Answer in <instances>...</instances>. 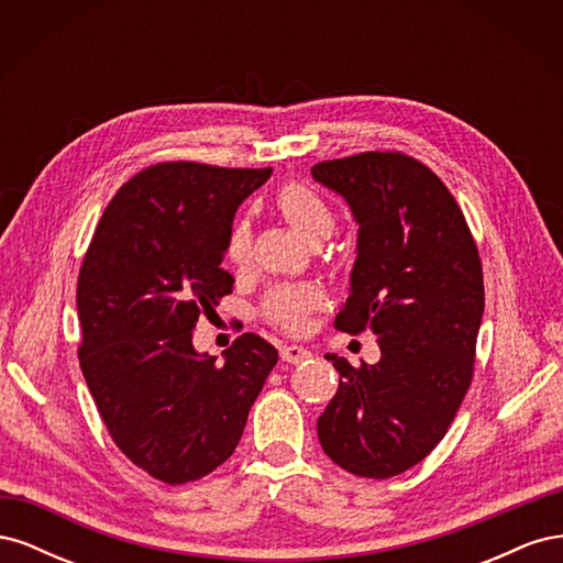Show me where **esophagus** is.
<instances>
[{
	"mask_svg": "<svg viewBox=\"0 0 563 563\" xmlns=\"http://www.w3.org/2000/svg\"><path fill=\"white\" fill-rule=\"evenodd\" d=\"M308 356H310V350L308 347H300V345H286L282 350V360L286 364H300V362L308 360Z\"/></svg>",
	"mask_w": 563,
	"mask_h": 563,
	"instance_id": "34e87169",
	"label": "esophagus"
}]
</instances>
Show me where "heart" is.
Masks as SVG:
<instances>
[{
  "instance_id": "obj_1",
  "label": "heart",
  "mask_w": 563,
  "mask_h": 563,
  "mask_svg": "<svg viewBox=\"0 0 563 563\" xmlns=\"http://www.w3.org/2000/svg\"><path fill=\"white\" fill-rule=\"evenodd\" d=\"M275 209L308 244L327 242L335 230V216L317 190L305 183H286L275 197ZM253 234L246 218H234L225 236V258L230 265L242 267L251 258ZM323 305L321 288L312 284L275 286L261 302V314L272 327L286 333H302L308 329L312 312Z\"/></svg>"
}]
</instances>
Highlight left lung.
<instances>
[{
  "label": "left lung",
  "mask_w": 563,
  "mask_h": 563,
  "mask_svg": "<svg viewBox=\"0 0 563 563\" xmlns=\"http://www.w3.org/2000/svg\"><path fill=\"white\" fill-rule=\"evenodd\" d=\"M312 176L345 197L360 223L350 298L333 327L378 335L380 362L327 354L340 385L317 420L335 465L389 479L444 439L474 371L484 272L449 187L401 152L319 162Z\"/></svg>",
  "instance_id": "1"
}]
</instances>
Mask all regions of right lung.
I'll return each mask as SVG.
<instances>
[{"instance_id": "add662e5", "label": "right lung", "mask_w": 563, "mask_h": 563, "mask_svg": "<svg viewBox=\"0 0 563 563\" xmlns=\"http://www.w3.org/2000/svg\"><path fill=\"white\" fill-rule=\"evenodd\" d=\"M272 168L162 162L108 203L77 279L79 366L133 465L180 486L223 465L279 354L242 333L225 364L192 347L201 314L232 294L220 267L240 203Z\"/></svg>"}]
</instances>
